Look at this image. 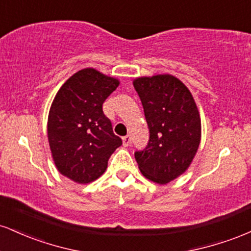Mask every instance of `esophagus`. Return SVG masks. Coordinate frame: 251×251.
I'll list each match as a JSON object with an SVG mask.
<instances>
[{"mask_svg": "<svg viewBox=\"0 0 251 251\" xmlns=\"http://www.w3.org/2000/svg\"><path fill=\"white\" fill-rule=\"evenodd\" d=\"M123 144L124 146H129V144H131V135H125V137L123 138Z\"/></svg>", "mask_w": 251, "mask_h": 251, "instance_id": "34e87169", "label": "esophagus"}]
</instances>
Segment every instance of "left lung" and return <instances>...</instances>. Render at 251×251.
Wrapping results in <instances>:
<instances>
[{"label":"left lung","mask_w":251,"mask_h":251,"mask_svg":"<svg viewBox=\"0 0 251 251\" xmlns=\"http://www.w3.org/2000/svg\"><path fill=\"white\" fill-rule=\"evenodd\" d=\"M150 129L148 146L134 153L140 172L166 184L188 170L201 143V117L189 88L170 74L137 77Z\"/></svg>","instance_id":"obj_1"}]
</instances>
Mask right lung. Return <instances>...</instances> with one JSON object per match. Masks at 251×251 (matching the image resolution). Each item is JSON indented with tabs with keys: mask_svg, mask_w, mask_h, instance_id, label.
<instances>
[{
	"mask_svg": "<svg viewBox=\"0 0 251 251\" xmlns=\"http://www.w3.org/2000/svg\"><path fill=\"white\" fill-rule=\"evenodd\" d=\"M118 86V79L83 68L63 83L51 102L47 124L51 157L60 174L75 183L98 179L123 144L102 111Z\"/></svg>",
	"mask_w": 251,
	"mask_h": 251,
	"instance_id": "1",
	"label": "right lung"
}]
</instances>
